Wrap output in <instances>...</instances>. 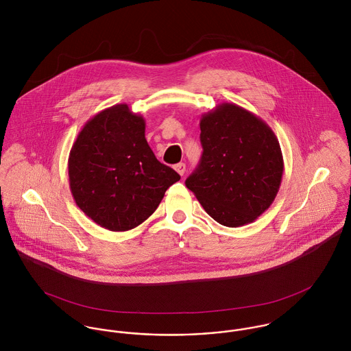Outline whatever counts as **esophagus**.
I'll return each mask as SVG.
<instances>
[{"mask_svg":"<svg viewBox=\"0 0 351 351\" xmlns=\"http://www.w3.org/2000/svg\"><path fill=\"white\" fill-rule=\"evenodd\" d=\"M174 169H176V171H177L180 176H184V174H185V170H186V166H185V163H177V165L174 166Z\"/></svg>","mask_w":351,"mask_h":351,"instance_id":"1","label":"esophagus"}]
</instances>
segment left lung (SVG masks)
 I'll use <instances>...</instances> for the list:
<instances>
[{"label": "left lung", "mask_w": 351, "mask_h": 351, "mask_svg": "<svg viewBox=\"0 0 351 351\" xmlns=\"http://www.w3.org/2000/svg\"><path fill=\"white\" fill-rule=\"evenodd\" d=\"M200 130L204 151L186 188L217 223H252L281 185L284 159L277 136L261 117L232 102L204 113Z\"/></svg>", "instance_id": "left-lung-1"}]
</instances>
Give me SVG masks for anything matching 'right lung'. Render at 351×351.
Listing matches in <instances>:
<instances>
[{"mask_svg": "<svg viewBox=\"0 0 351 351\" xmlns=\"http://www.w3.org/2000/svg\"><path fill=\"white\" fill-rule=\"evenodd\" d=\"M145 131L143 116L116 104L86 121L70 150L71 195L105 230L128 231L142 224L181 178L155 158Z\"/></svg>", "mask_w": 351, "mask_h": 351, "instance_id": "1", "label": "right lung"}]
</instances>
